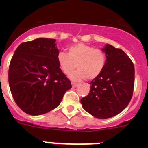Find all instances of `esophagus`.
<instances>
[{
    "label": "esophagus",
    "mask_w": 148,
    "mask_h": 148,
    "mask_svg": "<svg viewBox=\"0 0 148 148\" xmlns=\"http://www.w3.org/2000/svg\"><path fill=\"white\" fill-rule=\"evenodd\" d=\"M71 86H72V87H77V86H78V84L74 83V82H71Z\"/></svg>",
    "instance_id": "1"
}]
</instances>
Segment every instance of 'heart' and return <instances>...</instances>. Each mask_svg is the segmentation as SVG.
<instances>
[{
  "mask_svg": "<svg viewBox=\"0 0 148 148\" xmlns=\"http://www.w3.org/2000/svg\"><path fill=\"white\" fill-rule=\"evenodd\" d=\"M56 60L62 71L66 75L76 68L78 69L70 75L74 81L96 79L102 72L106 64V55L102 50L79 43L68 48V53L59 51Z\"/></svg>",
  "mask_w": 148,
  "mask_h": 148,
  "instance_id": "1",
  "label": "heart"
}]
</instances>
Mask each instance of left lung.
<instances>
[{
    "mask_svg": "<svg viewBox=\"0 0 148 148\" xmlns=\"http://www.w3.org/2000/svg\"><path fill=\"white\" fill-rule=\"evenodd\" d=\"M102 72L91 82L89 95L82 98L85 111L99 119L117 115L128 105L132 97L135 68L132 60L120 49L106 44Z\"/></svg>",
    "mask_w": 148,
    "mask_h": 148,
    "instance_id": "obj_1",
    "label": "left lung"
}]
</instances>
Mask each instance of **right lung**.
<instances>
[{
  "label": "right lung",
  "instance_id": "1",
  "mask_svg": "<svg viewBox=\"0 0 148 148\" xmlns=\"http://www.w3.org/2000/svg\"><path fill=\"white\" fill-rule=\"evenodd\" d=\"M59 51L53 38H38L21 44L8 70L10 92L26 114L40 115L59 105L71 88L56 60Z\"/></svg>",
  "mask_w": 148,
  "mask_h": 148
}]
</instances>
